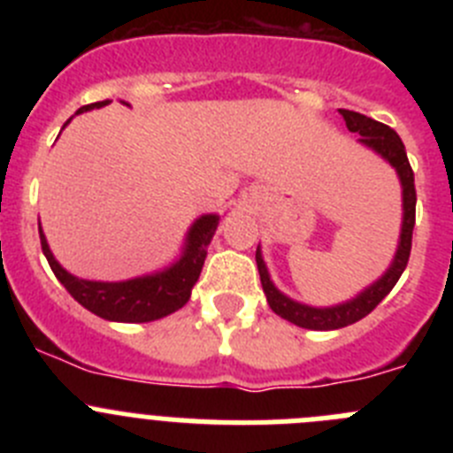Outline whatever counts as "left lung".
Wrapping results in <instances>:
<instances>
[{"mask_svg":"<svg viewBox=\"0 0 453 453\" xmlns=\"http://www.w3.org/2000/svg\"><path fill=\"white\" fill-rule=\"evenodd\" d=\"M342 118H345L347 129L351 134L361 135L363 145L372 147L374 151L386 158L395 170H397L399 179H402L403 188V224H402V240H399V250L395 261H392L390 270L374 283V286L367 288L365 292H361L358 297L351 299L347 303H340L334 308H313L303 306V303L292 302L286 295L276 290L274 283L270 281V274L265 270V263L261 258V251L256 250V265H258V274H261L263 290L267 295V303L274 311L279 318L288 319V322L303 326V329H315V331H331V329H342V326H349V324L358 322L365 315H370L381 299L386 297L388 292L395 288V283L399 281L402 272L406 270L408 258H411V245H413V226H415V202H418V195H415V174L413 167L408 163L406 150H403L402 138L397 135V131L390 129L388 124L376 122V119L367 118V115L356 113V111H347V108H340L338 111Z\"/></svg>","mask_w":453,"mask_h":453,"instance_id":"1","label":"left lung"}]
</instances>
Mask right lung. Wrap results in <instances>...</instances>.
<instances>
[{
	"instance_id": "right-lung-1",
	"label": "right lung",
	"mask_w": 453,
	"mask_h": 453,
	"mask_svg": "<svg viewBox=\"0 0 453 453\" xmlns=\"http://www.w3.org/2000/svg\"><path fill=\"white\" fill-rule=\"evenodd\" d=\"M106 104L108 99L106 102L88 104V106L79 108V113L90 111V108H102ZM218 215H202L197 222L192 224L181 261L174 263L170 270L119 283L83 281V279H77V276L63 270L51 256L42 229H40V245H42V254L47 256V263H50L56 279L90 313L111 319V322H151V319H161L174 313L188 303L192 286L197 283L199 274H202L203 261H206V247L213 238L215 229H218Z\"/></svg>"
}]
</instances>
